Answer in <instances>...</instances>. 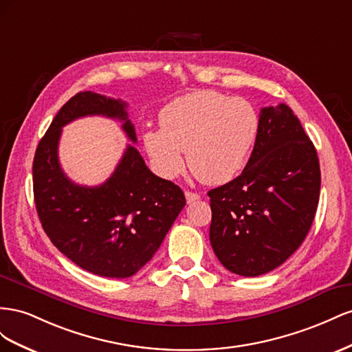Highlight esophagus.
Here are the masks:
<instances>
[{"label":"esophagus","instance_id":"obj_1","mask_svg":"<svg viewBox=\"0 0 352 352\" xmlns=\"http://www.w3.org/2000/svg\"><path fill=\"white\" fill-rule=\"evenodd\" d=\"M186 195V200H187V204H193V202H196V200H199L200 199V196L197 195V193H193V192H187L184 193Z\"/></svg>","mask_w":352,"mask_h":352}]
</instances>
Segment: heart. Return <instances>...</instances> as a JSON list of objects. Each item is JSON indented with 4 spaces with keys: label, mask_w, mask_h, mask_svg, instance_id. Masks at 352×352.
Wrapping results in <instances>:
<instances>
[{
    "label": "heart",
    "mask_w": 352,
    "mask_h": 352,
    "mask_svg": "<svg viewBox=\"0 0 352 352\" xmlns=\"http://www.w3.org/2000/svg\"><path fill=\"white\" fill-rule=\"evenodd\" d=\"M160 129L143 133V146L156 173L166 179L184 170L206 184L232 182L248 164L259 129L255 107L212 89L175 98L159 113Z\"/></svg>",
    "instance_id": "obj_1"
}]
</instances>
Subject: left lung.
Instances as JSON below:
<instances>
[{"mask_svg":"<svg viewBox=\"0 0 352 352\" xmlns=\"http://www.w3.org/2000/svg\"><path fill=\"white\" fill-rule=\"evenodd\" d=\"M316 147L286 104L263 107L242 174L208 192L209 240L219 263L256 277L282 265L304 242L317 210Z\"/></svg>","mask_w":352,"mask_h":352,"instance_id":"left-lung-1","label":"left lung"}]
</instances>
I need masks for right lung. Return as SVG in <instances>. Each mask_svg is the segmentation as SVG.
<instances>
[{"label": "right lung", "instance_id": "1", "mask_svg": "<svg viewBox=\"0 0 352 352\" xmlns=\"http://www.w3.org/2000/svg\"><path fill=\"white\" fill-rule=\"evenodd\" d=\"M119 119L133 143L126 103L93 91L74 96L58 110L34 157V197L44 232L72 263L89 273L126 278L142 270L186 205L183 190L150 170L129 144L113 174L96 187L79 186L58 164L62 128L84 116Z\"/></svg>", "mask_w": 352, "mask_h": 352}]
</instances>
